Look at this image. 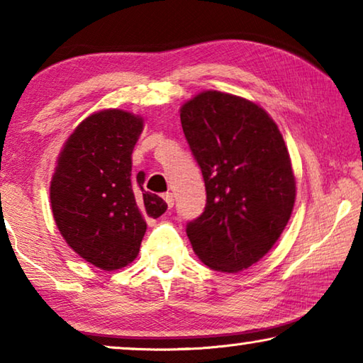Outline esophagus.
<instances>
[{"label": "esophagus", "mask_w": 363, "mask_h": 363, "mask_svg": "<svg viewBox=\"0 0 363 363\" xmlns=\"http://www.w3.org/2000/svg\"><path fill=\"white\" fill-rule=\"evenodd\" d=\"M163 199H164V201H167V205H168L169 208H173V205H174V196H173V194L167 192V194L163 195Z\"/></svg>", "instance_id": "obj_1"}]
</instances>
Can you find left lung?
<instances>
[{
    "label": "left lung",
    "instance_id": "left-lung-1",
    "mask_svg": "<svg viewBox=\"0 0 363 363\" xmlns=\"http://www.w3.org/2000/svg\"><path fill=\"white\" fill-rule=\"evenodd\" d=\"M179 113L206 187L203 214L187 224L194 253L219 272H242L291 218L296 179L284 136L259 104L220 91H201Z\"/></svg>",
    "mask_w": 363,
    "mask_h": 363
}]
</instances>
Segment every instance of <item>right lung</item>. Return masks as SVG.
<instances>
[{
	"label": "right lung",
	"mask_w": 363,
	"mask_h": 363,
	"mask_svg": "<svg viewBox=\"0 0 363 363\" xmlns=\"http://www.w3.org/2000/svg\"><path fill=\"white\" fill-rule=\"evenodd\" d=\"M144 116L104 108L86 116L59 152L49 186L54 220L67 245L102 270L126 267L139 255L147 218L168 205L131 176V155Z\"/></svg>",
	"instance_id": "add662e5"
}]
</instances>
